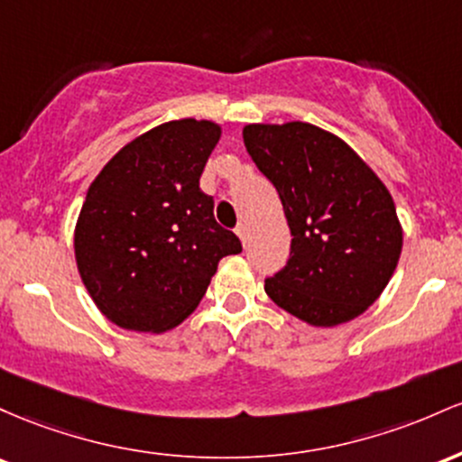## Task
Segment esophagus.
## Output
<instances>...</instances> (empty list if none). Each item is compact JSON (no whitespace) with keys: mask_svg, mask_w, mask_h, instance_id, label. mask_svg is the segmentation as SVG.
<instances>
[{"mask_svg":"<svg viewBox=\"0 0 462 462\" xmlns=\"http://www.w3.org/2000/svg\"><path fill=\"white\" fill-rule=\"evenodd\" d=\"M236 233H237V237H240V240H242V245L246 246V242H248V226L245 225V222H240V225H237Z\"/></svg>","mask_w":462,"mask_h":462,"instance_id":"1","label":"esophagus"}]
</instances>
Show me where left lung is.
<instances>
[{
  "instance_id": "1",
  "label": "left lung",
  "mask_w": 462,
  "mask_h": 462,
  "mask_svg": "<svg viewBox=\"0 0 462 462\" xmlns=\"http://www.w3.org/2000/svg\"><path fill=\"white\" fill-rule=\"evenodd\" d=\"M242 134L292 233L286 266L266 279V294L316 328L360 316L386 288L402 253L384 183L343 139L312 124H248Z\"/></svg>"
}]
</instances>
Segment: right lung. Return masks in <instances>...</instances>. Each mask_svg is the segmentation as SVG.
I'll list each match as a JSON object with an SVG mask.
<instances>
[{
	"mask_svg": "<svg viewBox=\"0 0 462 462\" xmlns=\"http://www.w3.org/2000/svg\"><path fill=\"white\" fill-rule=\"evenodd\" d=\"M220 126L168 122L133 139L96 176L76 225L91 299L124 329H172L194 312L217 262L242 251L200 189Z\"/></svg>",
	"mask_w": 462,
	"mask_h": 462,
	"instance_id": "obj_1",
	"label": "right lung"
}]
</instances>
